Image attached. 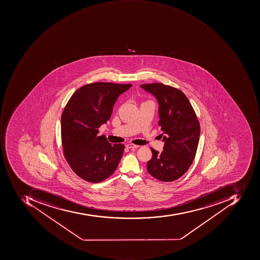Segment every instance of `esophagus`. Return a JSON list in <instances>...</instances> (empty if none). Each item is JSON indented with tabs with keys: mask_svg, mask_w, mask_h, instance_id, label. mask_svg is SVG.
<instances>
[{
	"mask_svg": "<svg viewBox=\"0 0 260 260\" xmlns=\"http://www.w3.org/2000/svg\"><path fill=\"white\" fill-rule=\"evenodd\" d=\"M126 148H138V145H136V144H128L126 145Z\"/></svg>",
	"mask_w": 260,
	"mask_h": 260,
	"instance_id": "obj_1",
	"label": "esophagus"
}]
</instances>
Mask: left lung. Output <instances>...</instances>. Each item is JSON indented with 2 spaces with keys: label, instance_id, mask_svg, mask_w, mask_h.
<instances>
[{
  "label": "left lung",
  "instance_id": "8db88e82",
  "mask_svg": "<svg viewBox=\"0 0 260 260\" xmlns=\"http://www.w3.org/2000/svg\"><path fill=\"white\" fill-rule=\"evenodd\" d=\"M141 87L158 100V125L164 134L161 153L151 148L148 172L161 181H174L188 170L196 157L200 136L199 119L187 96L179 89L161 83Z\"/></svg>",
  "mask_w": 260,
  "mask_h": 260
}]
</instances>
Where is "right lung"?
Masks as SVG:
<instances>
[{
	"label": "right lung",
	"mask_w": 260,
	"mask_h": 260,
	"mask_svg": "<svg viewBox=\"0 0 260 260\" xmlns=\"http://www.w3.org/2000/svg\"><path fill=\"white\" fill-rule=\"evenodd\" d=\"M131 84L95 82L73 93L61 114L63 154L79 177L97 183L109 178L117 168L124 144H112L99 128L112 115L118 97Z\"/></svg>",
	"instance_id": "obj_1"
}]
</instances>
